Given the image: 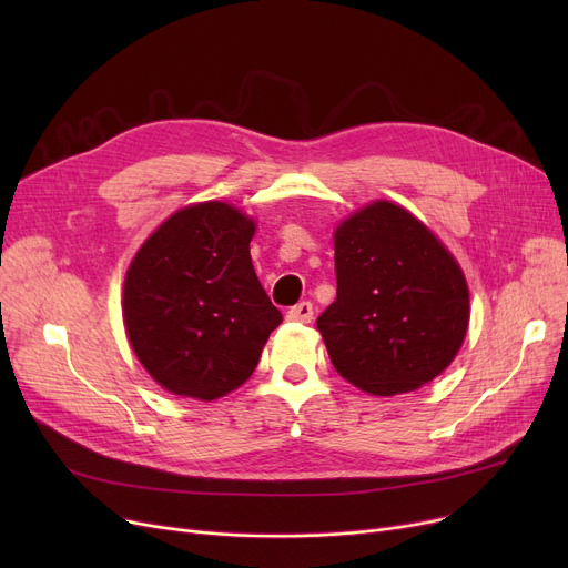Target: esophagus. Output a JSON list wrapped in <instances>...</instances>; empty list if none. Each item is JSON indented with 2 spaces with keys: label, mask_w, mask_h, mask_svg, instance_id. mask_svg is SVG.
Listing matches in <instances>:
<instances>
[{
  "label": "esophagus",
  "mask_w": 568,
  "mask_h": 568,
  "mask_svg": "<svg viewBox=\"0 0 568 568\" xmlns=\"http://www.w3.org/2000/svg\"><path fill=\"white\" fill-rule=\"evenodd\" d=\"M287 320L290 322H302V324H308L313 320V304L311 302H302L296 304L287 311Z\"/></svg>",
  "instance_id": "1"
}]
</instances>
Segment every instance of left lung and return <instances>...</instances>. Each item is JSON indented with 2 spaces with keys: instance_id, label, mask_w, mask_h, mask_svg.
Here are the masks:
<instances>
[{
  "instance_id": "8db88e82",
  "label": "left lung",
  "mask_w": 568,
  "mask_h": 568,
  "mask_svg": "<svg viewBox=\"0 0 568 568\" xmlns=\"http://www.w3.org/2000/svg\"><path fill=\"white\" fill-rule=\"evenodd\" d=\"M334 248L338 290L317 329L338 375L386 398L449 368L469 329V287L439 236L373 200L336 225Z\"/></svg>"
}]
</instances>
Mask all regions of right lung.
<instances>
[{
	"label": "right lung",
	"mask_w": 568,
	"mask_h": 568,
	"mask_svg": "<svg viewBox=\"0 0 568 568\" xmlns=\"http://www.w3.org/2000/svg\"><path fill=\"white\" fill-rule=\"evenodd\" d=\"M257 223L223 200L170 214L133 255L122 294L138 362L172 396L212 403L255 371L281 311L251 260Z\"/></svg>",
	"instance_id": "obj_1"
}]
</instances>
